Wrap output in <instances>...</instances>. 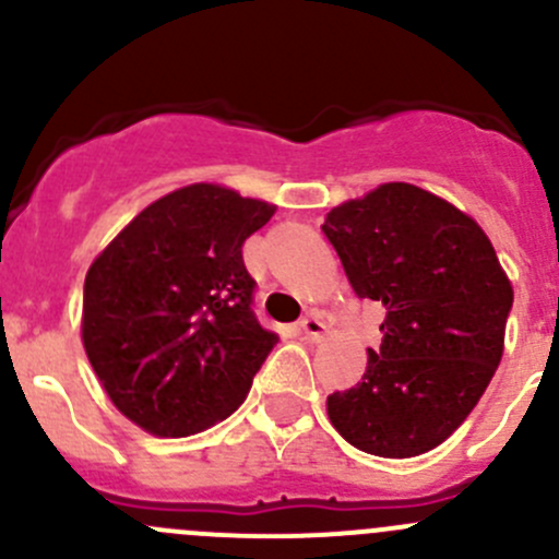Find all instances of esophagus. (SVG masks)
<instances>
[{
  "mask_svg": "<svg viewBox=\"0 0 559 559\" xmlns=\"http://www.w3.org/2000/svg\"><path fill=\"white\" fill-rule=\"evenodd\" d=\"M300 332L308 343H319L324 337L326 324L321 319H316V316H308V319L300 321Z\"/></svg>",
  "mask_w": 559,
  "mask_h": 559,
  "instance_id": "1",
  "label": "esophagus"
}]
</instances>
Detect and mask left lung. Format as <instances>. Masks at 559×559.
<instances>
[{
    "label": "left lung",
    "instance_id": "1",
    "mask_svg": "<svg viewBox=\"0 0 559 559\" xmlns=\"http://www.w3.org/2000/svg\"><path fill=\"white\" fill-rule=\"evenodd\" d=\"M321 229L354 292L386 313L362 381L326 397L332 427L389 460L441 447L503 357L514 289L487 233L443 197L397 180L332 207Z\"/></svg>",
    "mask_w": 559,
    "mask_h": 559
}]
</instances>
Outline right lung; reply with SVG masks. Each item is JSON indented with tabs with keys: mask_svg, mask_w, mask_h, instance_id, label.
<instances>
[{
	"mask_svg": "<svg viewBox=\"0 0 559 559\" xmlns=\"http://www.w3.org/2000/svg\"><path fill=\"white\" fill-rule=\"evenodd\" d=\"M275 205L191 183L138 213L94 259L81 337L110 403L183 438L227 419L278 337L251 311L243 243Z\"/></svg>",
	"mask_w": 559,
	"mask_h": 559,
	"instance_id": "right-lung-1",
	"label": "right lung"
}]
</instances>
